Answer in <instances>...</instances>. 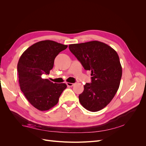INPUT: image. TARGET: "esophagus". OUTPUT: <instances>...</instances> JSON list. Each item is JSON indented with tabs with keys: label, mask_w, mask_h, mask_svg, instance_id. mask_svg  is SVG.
Returning a JSON list of instances; mask_svg holds the SVG:
<instances>
[{
	"label": "esophagus",
	"mask_w": 146,
	"mask_h": 146,
	"mask_svg": "<svg viewBox=\"0 0 146 146\" xmlns=\"http://www.w3.org/2000/svg\"><path fill=\"white\" fill-rule=\"evenodd\" d=\"M66 85H68V86L70 87V86H73L75 85V83H69V82H67V83H66Z\"/></svg>",
	"instance_id": "34e87169"
}]
</instances>
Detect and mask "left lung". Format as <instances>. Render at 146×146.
<instances>
[{
	"label": "left lung",
	"instance_id": "obj_1",
	"mask_svg": "<svg viewBox=\"0 0 146 146\" xmlns=\"http://www.w3.org/2000/svg\"><path fill=\"white\" fill-rule=\"evenodd\" d=\"M69 48L84 69L91 70V83L84 85L79 101L87 110L98 111L111 101L120 85L122 70L117 52L98 41L69 44Z\"/></svg>",
	"mask_w": 146,
	"mask_h": 146
}]
</instances>
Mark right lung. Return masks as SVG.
I'll use <instances>...</instances> for the list:
<instances>
[{"mask_svg": "<svg viewBox=\"0 0 146 146\" xmlns=\"http://www.w3.org/2000/svg\"><path fill=\"white\" fill-rule=\"evenodd\" d=\"M67 47L54 41H41L27 48L20 57L17 75L21 90L38 110L47 111L54 107L67 87L65 83H54L41 77L49 74L55 57Z\"/></svg>", "mask_w": 146, "mask_h": 146, "instance_id": "1", "label": "right lung"}]
</instances>
